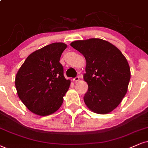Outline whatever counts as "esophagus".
<instances>
[{
  "instance_id": "1",
  "label": "esophagus",
  "mask_w": 148,
  "mask_h": 148,
  "mask_svg": "<svg viewBox=\"0 0 148 148\" xmlns=\"http://www.w3.org/2000/svg\"><path fill=\"white\" fill-rule=\"evenodd\" d=\"M73 81L74 82H77L78 81H79V77H76L73 78Z\"/></svg>"
}]
</instances>
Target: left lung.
Instances as JSON below:
<instances>
[{
    "mask_svg": "<svg viewBox=\"0 0 148 148\" xmlns=\"http://www.w3.org/2000/svg\"><path fill=\"white\" fill-rule=\"evenodd\" d=\"M71 46L86 61L84 80L88 90L84 97L85 104L97 114L112 112L127 91L131 75L126 58L114 45L99 38L76 40Z\"/></svg>",
    "mask_w": 148,
    "mask_h": 148,
    "instance_id": "1",
    "label": "left lung"
}]
</instances>
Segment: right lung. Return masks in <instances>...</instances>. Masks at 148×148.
I'll list each match as a JSON object with an SVG mask.
<instances>
[{"mask_svg":"<svg viewBox=\"0 0 148 148\" xmlns=\"http://www.w3.org/2000/svg\"><path fill=\"white\" fill-rule=\"evenodd\" d=\"M67 45L55 42L31 53L16 75L18 95L27 108L40 116L60 108L71 84L64 76L60 57Z\"/></svg>","mask_w":148,"mask_h":148,"instance_id":"1","label":"right lung"}]
</instances>
